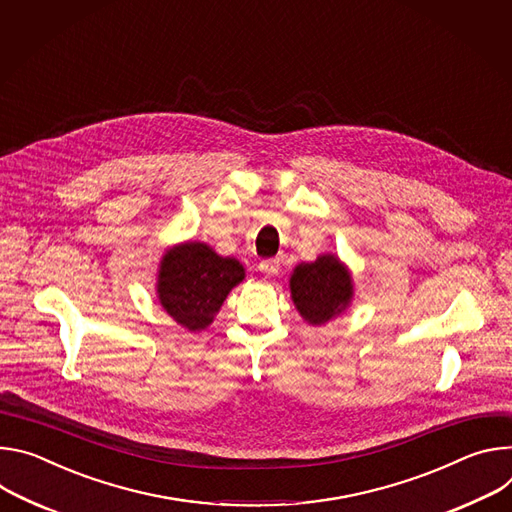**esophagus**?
<instances>
[{
  "label": "esophagus",
  "mask_w": 512,
  "mask_h": 512,
  "mask_svg": "<svg viewBox=\"0 0 512 512\" xmlns=\"http://www.w3.org/2000/svg\"><path fill=\"white\" fill-rule=\"evenodd\" d=\"M258 270H260L264 276H276L278 270H280V260H278V258L262 260V262L258 264Z\"/></svg>",
  "instance_id": "esophagus-1"
}]
</instances>
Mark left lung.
Wrapping results in <instances>:
<instances>
[{"mask_svg": "<svg viewBox=\"0 0 512 512\" xmlns=\"http://www.w3.org/2000/svg\"><path fill=\"white\" fill-rule=\"evenodd\" d=\"M289 289L299 315L315 327L342 315L354 299L352 272L335 254L295 266Z\"/></svg>", "mask_w": 512, "mask_h": 512, "instance_id": "8db88e82", "label": "left lung"}]
</instances>
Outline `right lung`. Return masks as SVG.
I'll return each instance as SVG.
<instances>
[{
  "label": "right lung",
  "instance_id": "add662e5",
  "mask_svg": "<svg viewBox=\"0 0 512 512\" xmlns=\"http://www.w3.org/2000/svg\"><path fill=\"white\" fill-rule=\"evenodd\" d=\"M244 278L240 260L219 256L205 242H183L160 258L156 297L179 325L197 333L213 323L227 295Z\"/></svg>",
  "mask_w": 512,
  "mask_h": 512
}]
</instances>
